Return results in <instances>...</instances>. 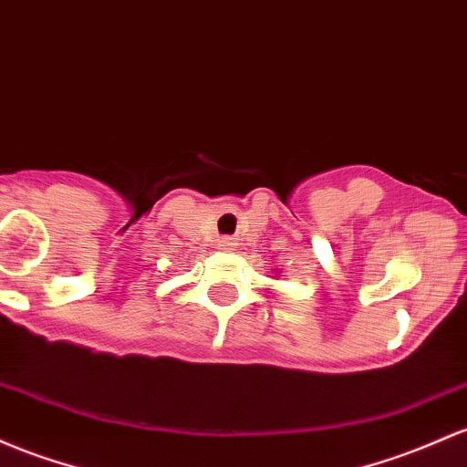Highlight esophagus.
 <instances>
[{
  "label": "esophagus",
  "mask_w": 467,
  "mask_h": 467,
  "mask_svg": "<svg viewBox=\"0 0 467 467\" xmlns=\"http://www.w3.org/2000/svg\"><path fill=\"white\" fill-rule=\"evenodd\" d=\"M234 245H237V244H234L233 239H223V242L219 244V248L225 250V253H233V250H234Z\"/></svg>",
  "instance_id": "1"
}]
</instances>
